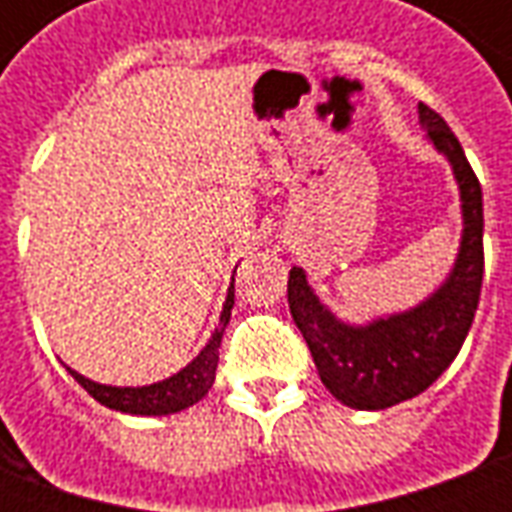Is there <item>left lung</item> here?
<instances>
[{"mask_svg": "<svg viewBox=\"0 0 512 512\" xmlns=\"http://www.w3.org/2000/svg\"><path fill=\"white\" fill-rule=\"evenodd\" d=\"M417 112L425 139L447 158L461 197V244L444 282L408 310L348 323L323 304L304 268L293 266L288 277L290 315L310 345L323 386L359 411H381L422 395L461 351L483 288L480 180L444 117L425 104Z\"/></svg>", "mask_w": 512, "mask_h": 512, "instance_id": "left-lung-1", "label": "left lung"}]
</instances>
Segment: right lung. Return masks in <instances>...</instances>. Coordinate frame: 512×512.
Returning a JSON list of instances; mask_svg holds the SVG:
<instances>
[{
	"label": "right lung",
	"instance_id": "add662e5",
	"mask_svg": "<svg viewBox=\"0 0 512 512\" xmlns=\"http://www.w3.org/2000/svg\"><path fill=\"white\" fill-rule=\"evenodd\" d=\"M238 268V266H235ZM235 304V285L230 282L227 288V299H224L222 315H219V326L213 329L211 340L202 345V351L189 365L180 367L178 373H172L164 381L145 386H112L98 384L93 378L76 373L65 365L79 384L90 392V395L101 403V406L112 408V411H123V414H136V417H167V414H178L183 408L200 403L202 397L208 395L216 378V365H219V345H222L224 326L230 323V310Z\"/></svg>",
	"mask_w": 512,
	"mask_h": 512
}]
</instances>
